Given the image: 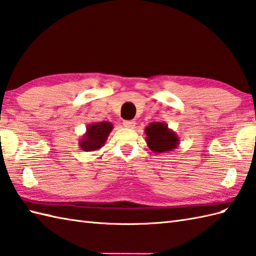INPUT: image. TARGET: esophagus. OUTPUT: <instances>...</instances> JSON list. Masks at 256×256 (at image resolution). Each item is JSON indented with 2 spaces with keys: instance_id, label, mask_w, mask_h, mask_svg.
Returning <instances> with one entry per match:
<instances>
[{
  "instance_id": "esophagus-1",
  "label": "esophagus",
  "mask_w": 256,
  "mask_h": 256,
  "mask_svg": "<svg viewBox=\"0 0 256 256\" xmlns=\"http://www.w3.org/2000/svg\"><path fill=\"white\" fill-rule=\"evenodd\" d=\"M122 124H124V127H126V128H134V126H136V122H134V120H124V122H122Z\"/></svg>"
}]
</instances>
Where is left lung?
Listing matches in <instances>:
<instances>
[{"instance_id":"obj_1","label":"left lung","mask_w":256,"mask_h":256,"mask_svg":"<svg viewBox=\"0 0 256 256\" xmlns=\"http://www.w3.org/2000/svg\"><path fill=\"white\" fill-rule=\"evenodd\" d=\"M146 141L149 149L154 153L173 151L180 144V138L168 124L153 122L144 128Z\"/></svg>"}]
</instances>
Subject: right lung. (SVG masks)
I'll return each mask as SVG.
<instances>
[{
	"instance_id": "add662e5",
	"label": "right lung",
	"mask_w": 256,
	"mask_h": 256,
	"mask_svg": "<svg viewBox=\"0 0 256 256\" xmlns=\"http://www.w3.org/2000/svg\"><path fill=\"white\" fill-rule=\"evenodd\" d=\"M114 126L110 122H98L88 124L86 132L78 140V146L85 152L100 149L106 142Z\"/></svg>"
}]
</instances>
